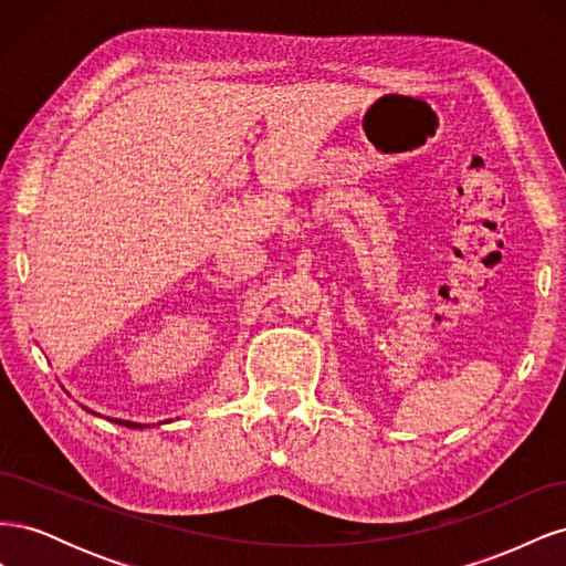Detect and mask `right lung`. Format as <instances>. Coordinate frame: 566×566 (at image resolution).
Wrapping results in <instances>:
<instances>
[{
	"instance_id": "1",
	"label": "right lung",
	"mask_w": 566,
	"mask_h": 566,
	"mask_svg": "<svg viewBox=\"0 0 566 566\" xmlns=\"http://www.w3.org/2000/svg\"><path fill=\"white\" fill-rule=\"evenodd\" d=\"M84 408V406H82ZM84 410H90V408H84ZM94 413V410H92ZM96 416V413H94ZM111 422H117V424H123V427H132V430H144V422H132V420H119V418H111ZM150 427V424H148Z\"/></svg>"
}]
</instances>
